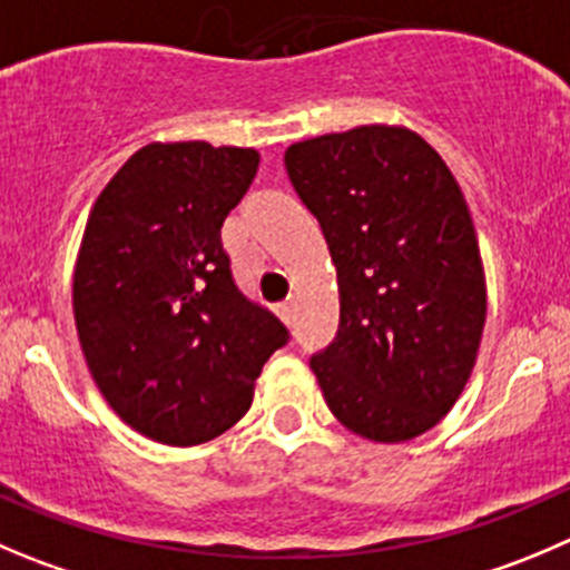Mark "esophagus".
Here are the masks:
<instances>
[{"mask_svg": "<svg viewBox=\"0 0 570 570\" xmlns=\"http://www.w3.org/2000/svg\"><path fill=\"white\" fill-rule=\"evenodd\" d=\"M276 313H279V318L285 324H294V302H282V305H276Z\"/></svg>", "mask_w": 570, "mask_h": 570, "instance_id": "obj_1", "label": "esophagus"}]
</instances>
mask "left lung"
I'll list each match as a JSON object with an SVG mask.
<instances>
[{
	"label": "left lung",
	"mask_w": 570,
	"mask_h": 570,
	"mask_svg": "<svg viewBox=\"0 0 570 570\" xmlns=\"http://www.w3.org/2000/svg\"><path fill=\"white\" fill-rule=\"evenodd\" d=\"M285 167L338 274V333L313 355V375L352 433L409 442L456 405L484 333V265L462 187L403 126L294 142Z\"/></svg>",
	"instance_id": "8db88e82"
}]
</instances>
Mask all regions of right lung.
<instances>
[{"mask_svg": "<svg viewBox=\"0 0 570 570\" xmlns=\"http://www.w3.org/2000/svg\"><path fill=\"white\" fill-rule=\"evenodd\" d=\"M259 167L254 148H139L97 195L72 279L80 350L106 403L142 436L193 448L252 409L288 330L237 291L220 226Z\"/></svg>", "mask_w": 570, "mask_h": 570, "instance_id": "obj_1", "label": "right lung"}]
</instances>
